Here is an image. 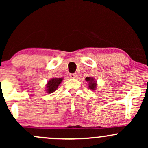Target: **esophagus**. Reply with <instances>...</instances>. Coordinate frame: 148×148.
<instances>
[{"instance_id":"obj_1","label":"esophagus","mask_w":148,"mask_h":148,"mask_svg":"<svg viewBox=\"0 0 148 148\" xmlns=\"http://www.w3.org/2000/svg\"><path fill=\"white\" fill-rule=\"evenodd\" d=\"M69 76H70L71 79H76L78 76V74L76 73H74V74H70Z\"/></svg>"}]
</instances>
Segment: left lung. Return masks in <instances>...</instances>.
<instances>
[{
  "mask_svg": "<svg viewBox=\"0 0 148 148\" xmlns=\"http://www.w3.org/2000/svg\"><path fill=\"white\" fill-rule=\"evenodd\" d=\"M86 81L88 83V88L91 90H95L97 88V81L92 77H86Z\"/></svg>",
  "mask_w": 148,
  "mask_h": 148,
  "instance_id": "obj_1",
  "label": "left lung"
}]
</instances>
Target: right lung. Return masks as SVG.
Here are the masks:
<instances>
[{
	"label": "right lung",
	"instance_id": "right-lung-1",
	"mask_svg": "<svg viewBox=\"0 0 148 148\" xmlns=\"http://www.w3.org/2000/svg\"><path fill=\"white\" fill-rule=\"evenodd\" d=\"M62 78H53V79H50L48 81L47 84V92L50 94V93L53 92L57 90V88H58V86L60 84V83L62 82Z\"/></svg>",
	"mask_w": 148,
	"mask_h": 148
}]
</instances>
